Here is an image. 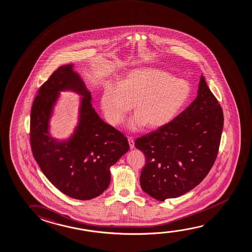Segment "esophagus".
I'll return each instance as SVG.
<instances>
[{
    "instance_id": "esophagus-1",
    "label": "esophagus",
    "mask_w": 252,
    "mask_h": 252,
    "mask_svg": "<svg viewBox=\"0 0 252 252\" xmlns=\"http://www.w3.org/2000/svg\"><path fill=\"white\" fill-rule=\"evenodd\" d=\"M128 143H129V146H130V148L131 150L134 149V141H133V139L132 138H128Z\"/></svg>"
}]
</instances>
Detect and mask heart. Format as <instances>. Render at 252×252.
I'll list each match as a JSON object with an SVG mask.
<instances>
[{
	"mask_svg": "<svg viewBox=\"0 0 252 252\" xmlns=\"http://www.w3.org/2000/svg\"><path fill=\"white\" fill-rule=\"evenodd\" d=\"M191 86L164 70L144 67L130 71L119 86L104 88L100 106L106 121L116 126L134 104L135 116L128 121L132 131L145 126L158 129L175 119L190 99Z\"/></svg>",
	"mask_w": 252,
	"mask_h": 252,
	"instance_id": "obj_1",
	"label": "heart"
}]
</instances>
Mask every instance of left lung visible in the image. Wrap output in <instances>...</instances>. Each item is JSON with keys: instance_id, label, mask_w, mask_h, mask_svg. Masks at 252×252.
Masks as SVG:
<instances>
[{"instance_id": "8db88e82", "label": "left lung", "mask_w": 252, "mask_h": 252, "mask_svg": "<svg viewBox=\"0 0 252 252\" xmlns=\"http://www.w3.org/2000/svg\"><path fill=\"white\" fill-rule=\"evenodd\" d=\"M221 106L201 75L197 96L190 106L163 127L136 139L146 164L140 186L159 201L192 190L215 162L222 135Z\"/></svg>"}]
</instances>
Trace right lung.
<instances>
[{
	"mask_svg": "<svg viewBox=\"0 0 252 252\" xmlns=\"http://www.w3.org/2000/svg\"><path fill=\"white\" fill-rule=\"evenodd\" d=\"M79 94L77 123L67 138L56 139L50 122L62 92ZM30 142L41 172L66 196L89 200L111 181L110 168L129 150L127 139L106 124L92 106L91 93L73 64L59 67L38 92L30 115Z\"/></svg>",
	"mask_w": 252,
	"mask_h": 252,
	"instance_id": "obj_1",
	"label": "right lung"
}]
</instances>
